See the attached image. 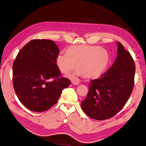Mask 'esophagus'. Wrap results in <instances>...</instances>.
Segmentation results:
<instances>
[{"label": "esophagus", "instance_id": "34e87169", "mask_svg": "<svg viewBox=\"0 0 146 146\" xmlns=\"http://www.w3.org/2000/svg\"><path fill=\"white\" fill-rule=\"evenodd\" d=\"M72 84H74V85H78L79 84V82L78 81H72Z\"/></svg>", "mask_w": 146, "mask_h": 146}]
</instances>
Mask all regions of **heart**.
I'll return each instance as SVG.
<instances>
[{"instance_id": "heart-1", "label": "heart", "mask_w": 146, "mask_h": 146, "mask_svg": "<svg viewBox=\"0 0 146 146\" xmlns=\"http://www.w3.org/2000/svg\"><path fill=\"white\" fill-rule=\"evenodd\" d=\"M109 62V54L106 49L97 46L77 45L70 47L67 53L57 55L56 64L64 74L78 69L72 77L82 76L87 78L98 76L106 69Z\"/></svg>"}]
</instances>
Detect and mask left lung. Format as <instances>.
I'll return each instance as SVG.
<instances>
[{"instance_id":"obj_1","label":"left lung","mask_w":146,"mask_h":146,"mask_svg":"<svg viewBox=\"0 0 146 146\" xmlns=\"http://www.w3.org/2000/svg\"><path fill=\"white\" fill-rule=\"evenodd\" d=\"M117 57L100 78L91 81L87 98L81 102L83 111L91 118H110L124 107L134 86L135 62L121 43L117 42Z\"/></svg>"}]
</instances>
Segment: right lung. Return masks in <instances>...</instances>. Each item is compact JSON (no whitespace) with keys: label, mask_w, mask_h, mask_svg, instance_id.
I'll return each mask as SVG.
<instances>
[{"label":"right lung","mask_w":146,"mask_h":146,"mask_svg":"<svg viewBox=\"0 0 146 146\" xmlns=\"http://www.w3.org/2000/svg\"><path fill=\"white\" fill-rule=\"evenodd\" d=\"M58 55L57 44L46 39L30 41L18 53L13 65V84L18 99L30 110L51 108L71 84L61 76L56 64Z\"/></svg>","instance_id":"right-lung-1"}]
</instances>
